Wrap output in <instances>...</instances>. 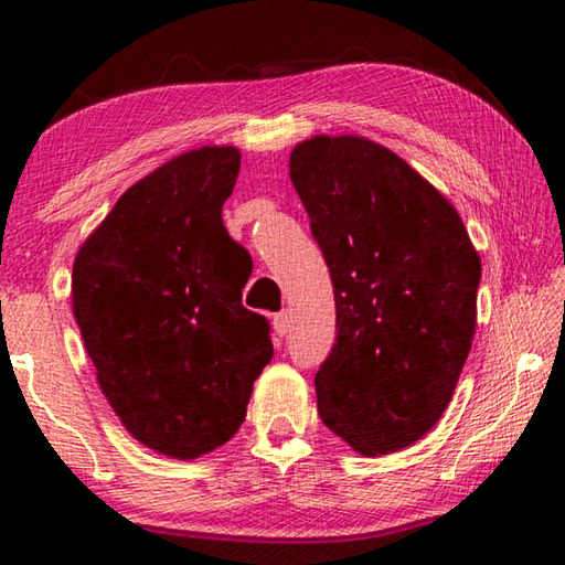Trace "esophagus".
<instances>
[{
  "label": "esophagus",
  "instance_id": "obj_1",
  "mask_svg": "<svg viewBox=\"0 0 565 565\" xmlns=\"http://www.w3.org/2000/svg\"><path fill=\"white\" fill-rule=\"evenodd\" d=\"M289 327H291V313L289 311H279L274 313V331L276 337H284V333H289Z\"/></svg>",
  "mask_w": 565,
  "mask_h": 565
}]
</instances>
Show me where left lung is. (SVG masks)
Listing matches in <instances>:
<instances>
[{"instance_id": "8db88e82", "label": "left lung", "mask_w": 565, "mask_h": 565, "mask_svg": "<svg viewBox=\"0 0 565 565\" xmlns=\"http://www.w3.org/2000/svg\"><path fill=\"white\" fill-rule=\"evenodd\" d=\"M289 169L337 301V343L313 379L319 416L353 451H398L454 396L481 259L456 209L386 147L313 137Z\"/></svg>"}]
</instances>
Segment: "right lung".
Returning a JSON list of instances; mask_svg holds the SVG:
<instances>
[{"mask_svg": "<svg viewBox=\"0 0 565 565\" xmlns=\"http://www.w3.org/2000/svg\"><path fill=\"white\" fill-rule=\"evenodd\" d=\"M238 164L234 147L167 161L74 259V319L104 396L137 441L184 461L238 431L274 356L269 319L242 303L252 259L222 222Z\"/></svg>", "mask_w": 565, "mask_h": 565, "instance_id": "1", "label": "right lung"}]
</instances>
